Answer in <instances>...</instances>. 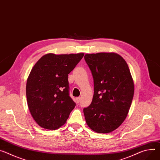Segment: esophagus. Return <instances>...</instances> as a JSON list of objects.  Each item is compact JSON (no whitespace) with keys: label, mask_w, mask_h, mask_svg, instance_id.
I'll use <instances>...</instances> for the list:
<instances>
[{"label":"esophagus","mask_w":160,"mask_h":160,"mask_svg":"<svg viewBox=\"0 0 160 160\" xmlns=\"http://www.w3.org/2000/svg\"><path fill=\"white\" fill-rule=\"evenodd\" d=\"M76 100H77V102L78 103H79L80 100H81V98H80V97H78V98H76Z\"/></svg>","instance_id":"1"}]
</instances>
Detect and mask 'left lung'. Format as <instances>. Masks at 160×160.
Instances as JSON below:
<instances>
[{
	"mask_svg": "<svg viewBox=\"0 0 160 160\" xmlns=\"http://www.w3.org/2000/svg\"><path fill=\"white\" fill-rule=\"evenodd\" d=\"M94 80L91 104L83 108L87 124L94 132L108 133L127 117L134 94V83L123 58L115 53L85 54Z\"/></svg>",
	"mask_w": 160,
	"mask_h": 160,
	"instance_id": "1",
	"label": "left lung"
}]
</instances>
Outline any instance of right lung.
Here are the masks:
<instances>
[{"label": "right lung", "mask_w": 160, "mask_h": 160, "mask_svg": "<svg viewBox=\"0 0 160 160\" xmlns=\"http://www.w3.org/2000/svg\"><path fill=\"white\" fill-rule=\"evenodd\" d=\"M84 53L43 55L27 78L26 96L30 112L37 124L54 130L64 125L76 103L69 96L68 74Z\"/></svg>", "instance_id": "right-lung-1"}]
</instances>
